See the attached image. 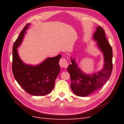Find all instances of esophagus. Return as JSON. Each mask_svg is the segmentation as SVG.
I'll list each match as a JSON object with an SVG mask.
<instances>
[{"label": "esophagus", "mask_w": 124, "mask_h": 124, "mask_svg": "<svg viewBox=\"0 0 124 124\" xmlns=\"http://www.w3.org/2000/svg\"><path fill=\"white\" fill-rule=\"evenodd\" d=\"M59 65L62 68H67L68 66V62L65 58H62L59 61Z\"/></svg>", "instance_id": "obj_1"}]
</instances>
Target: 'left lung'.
<instances>
[{"mask_svg":"<svg viewBox=\"0 0 124 124\" xmlns=\"http://www.w3.org/2000/svg\"><path fill=\"white\" fill-rule=\"evenodd\" d=\"M93 38L97 41V45L103 53L104 67L98 72L89 76L82 72L78 67L76 62L71 59L72 64L69 65L67 68L71 81L70 87L78 96L85 97L97 91L106 83L111 75L113 68V53L104 29L100 26L97 27Z\"/></svg>","mask_w":124,"mask_h":124,"instance_id":"8db88e82","label":"left lung"}]
</instances>
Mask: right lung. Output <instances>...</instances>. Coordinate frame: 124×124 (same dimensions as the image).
<instances>
[{"label":"right lung","mask_w":124,"mask_h":124,"mask_svg":"<svg viewBox=\"0 0 124 124\" xmlns=\"http://www.w3.org/2000/svg\"><path fill=\"white\" fill-rule=\"evenodd\" d=\"M29 25L27 24L23 28L13 44L12 72L17 83L26 92L33 96H44L49 93L54 87L55 79L60 71L59 61L61 55L48 58L36 66L25 65L18 56L17 47L23 40Z\"/></svg>","instance_id":"right-lung-1"}]
</instances>
